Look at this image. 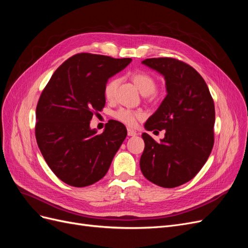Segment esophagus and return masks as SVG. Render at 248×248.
<instances>
[{"instance_id": "1", "label": "esophagus", "mask_w": 248, "mask_h": 248, "mask_svg": "<svg viewBox=\"0 0 248 248\" xmlns=\"http://www.w3.org/2000/svg\"><path fill=\"white\" fill-rule=\"evenodd\" d=\"M127 133H128V137H136L138 134L137 131H134L133 129H130V128L127 129Z\"/></svg>"}]
</instances>
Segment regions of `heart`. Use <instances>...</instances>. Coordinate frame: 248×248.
<instances>
[{
  "mask_svg": "<svg viewBox=\"0 0 248 248\" xmlns=\"http://www.w3.org/2000/svg\"><path fill=\"white\" fill-rule=\"evenodd\" d=\"M132 80L136 86L139 88L141 94L149 95L152 94L156 90V80L155 78L147 72H137L132 76ZM119 85V78H110L104 87L103 93L106 98L110 100L115 97L116 90ZM114 117L118 121L122 122L123 124L133 127L136 126L139 120L145 118V114L140 110H132L129 108H121L114 112Z\"/></svg>",
  "mask_w": 248,
  "mask_h": 248,
  "instance_id": "1",
  "label": "heart"
}]
</instances>
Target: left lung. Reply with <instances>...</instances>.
I'll list each match as a JSON object with an SVG mask.
<instances>
[{"label": "left lung", "mask_w": 248, "mask_h": 248, "mask_svg": "<svg viewBox=\"0 0 248 248\" xmlns=\"http://www.w3.org/2000/svg\"><path fill=\"white\" fill-rule=\"evenodd\" d=\"M164 77L167 96L145 123L149 131L166 129L157 142L142 133L145 149L140 170L149 181L172 188L188 182L206 163L214 145L215 108L201 74L172 58H152L141 62Z\"/></svg>", "instance_id": "left-lung-1"}]
</instances>
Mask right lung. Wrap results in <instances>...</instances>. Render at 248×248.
<instances>
[{
	"label": "right lung",
	"instance_id": "1",
	"mask_svg": "<svg viewBox=\"0 0 248 248\" xmlns=\"http://www.w3.org/2000/svg\"><path fill=\"white\" fill-rule=\"evenodd\" d=\"M130 62L81 52L66 60L42 91L36 108V140L47 166L64 183L85 187L108 172L127 136L126 127L110 120L97 134L90 121L106 106L108 79Z\"/></svg>",
	"mask_w": 248,
	"mask_h": 248
}]
</instances>
